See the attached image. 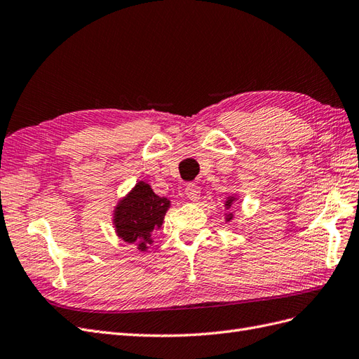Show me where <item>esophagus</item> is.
<instances>
[{
    "instance_id": "1",
    "label": "esophagus",
    "mask_w": 359,
    "mask_h": 359,
    "mask_svg": "<svg viewBox=\"0 0 359 359\" xmlns=\"http://www.w3.org/2000/svg\"><path fill=\"white\" fill-rule=\"evenodd\" d=\"M186 196L189 201L191 202H198L199 201V196H201V189L198 186H187L186 187Z\"/></svg>"
}]
</instances>
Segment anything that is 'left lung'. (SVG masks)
<instances>
[{"label":"left lung","instance_id":"8db88e82","mask_svg":"<svg viewBox=\"0 0 359 359\" xmlns=\"http://www.w3.org/2000/svg\"><path fill=\"white\" fill-rule=\"evenodd\" d=\"M238 199H240V196H238V194H232V196H227V198H226V201H224V210H226V211H229V210L232 208V205H233ZM223 219H224V222H226L227 224H229V223H232V222H233L235 215H233V212H224V217H223Z\"/></svg>","mask_w":359,"mask_h":359}]
</instances>
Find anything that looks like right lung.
Wrapping results in <instances>:
<instances>
[{
	"mask_svg": "<svg viewBox=\"0 0 359 359\" xmlns=\"http://www.w3.org/2000/svg\"><path fill=\"white\" fill-rule=\"evenodd\" d=\"M170 201L157 196L147 181H137L126 196L118 199L112 211V224L118 238L135 244L140 252H148L153 233L158 231Z\"/></svg>",
	"mask_w": 359,
	"mask_h": 359,
	"instance_id": "right-lung-1",
	"label": "right lung"
}]
</instances>
